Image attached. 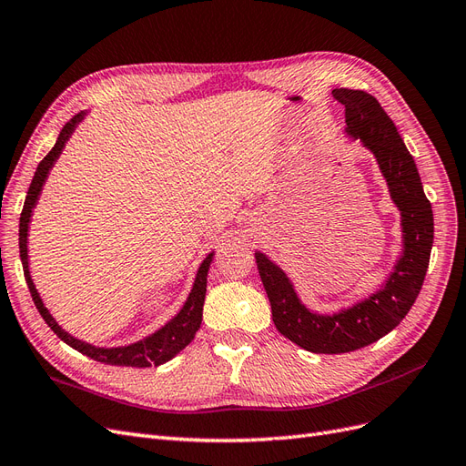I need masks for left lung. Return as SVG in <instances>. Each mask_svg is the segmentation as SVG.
Segmentation results:
<instances>
[{"mask_svg": "<svg viewBox=\"0 0 466 466\" xmlns=\"http://www.w3.org/2000/svg\"><path fill=\"white\" fill-rule=\"evenodd\" d=\"M334 98L346 108V132L371 149L387 178L394 204L402 216L404 250L383 289L346 311L317 315L307 311L279 268L257 252V266L276 329L293 344L313 354H346L377 342L410 311L424 284L433 243V214L416 163L406 149L397 126L368 91L334 89Z\"/></svg>", "mask_w": 466, "mask_h": 466, "instance_id": "left-lung-1", "label": "left lung"}]
</instances>
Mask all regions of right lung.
<instances>
[{
    "mask_svg": "<svg viewBox=\"0 0 466 466\" xmlns=\"http://www.w3.org/2000/svg\"><path fill=\"white\" fill-rule=\"evenodd\" d=\"M86 116V112H77V115L67 120L66 126L62 128L58 139H56L54 147L50 149V153L42 159L36 167V173L33 177V182L29 187V192H26V200L21 211V221H19V252H21V262H23V272H25V279L26 286H29L31 298L38 309L40 317L46 320L48 327L54 330V334L62 338V340L72 346L74 350L86 354L87 358L101 361L106 365H126V368H151V365H161L165 361H168L171 358H175L182 348H187L192 340L196 332H198L200 324H202V307H204V299H206V284H208V270L211 258H214V252L206 257V260L202 262L198 274H196V281L194 288L188 295V299L185 303V307L180 309V313L168 322L161 330H157L155 334L147 336L146 340L136 342L132 346H124V348H95L91 344H86L81 340H76L74 336H69L67 332H64L58 322L52 319V315L48 313V309L42 303L38 291L35 289V284L29 274V260H26V231H29V221H31V214L33 208L38 200V194L42 190V185H45L46 175L50 173V168L54 165V161L58 159V155L62 153L67 137L72 136V132L76 130L77 122H81V118Z\"/></svg>",
    "mask_w": 466,
    "mask_h": 466,
    "instance_id": "obj_1",
    "label": "right lung"
}]
</instances>
